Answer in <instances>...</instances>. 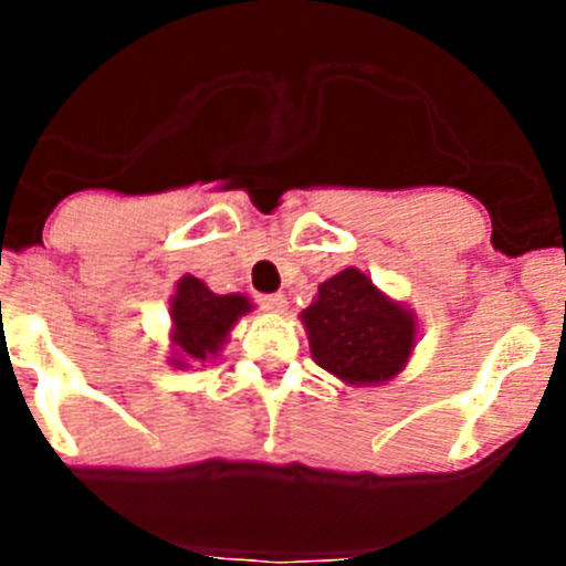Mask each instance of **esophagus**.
<instances>
[{
	"label": "esophagus",
	"instance_id": "obj_1",
	"mask_svg": "<svg viewBox=\"0 0 566 566\" xmlns=\"http://www.w3.org/2000/svg\"><path fill=\"white\" fill-rule=\"evenodd\" d=\"M260 306L274 314L286 312V294H263V297H260Z\"/></svg>",
	"mask_w": 566,
	"mask_h": 566
}]
</instances>
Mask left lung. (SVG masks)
<instances>
[{"instance_id": "left-lung-1", "label": "left lung", "mask_w": 566, "mask_h": 566, "mask_svg": "<svg viewBox=\"0 0 566 566\" xmlns=\"http://www.w3.org/2000/svg\"><path fill=\"white\" fill-rule=\"evenodd\" d=\"M312 357L345 385H379L402 371L417 345V317L374 280L348 266L319 283L300 314Z\"/></svg>"}]
</instances>
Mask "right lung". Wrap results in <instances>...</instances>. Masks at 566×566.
Segmentation results:
<instances>
[{
    "label": "right lung",
    "instance_id": "1",
    "mask_svg": "<svg viewBox=\"0 0 566 566\" xmlns=\"http://www.w3.org/2000/svg\"><path fill=\"white\" fill-rule=\"evenodd\" d=\"M252 312L247 294H214L203 280L184 274L169 297L172 319V357L175 368H192L221 354L229 332L243 314Z\"/></svg>",
    "mask_w": 566,
    "mask_h": 566
}]
</instances>
